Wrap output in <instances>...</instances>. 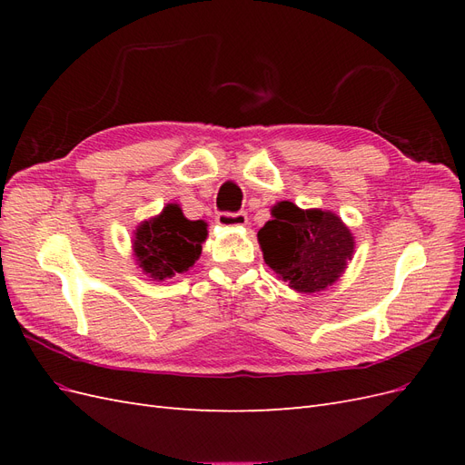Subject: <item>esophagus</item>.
Returning a JSON list of instances; mask_svg holds the SVG:
<instances>
[{"label": "esophagus", "mask_w": 465, "mask_h": 465, "mask_svg": "<svg viewBox=\"0 0 465 465\" xmlns=\"http://www.w3.org/2000/svg\"><path fill=\"white\" fill-rule=\"evenodd\" d=\"M215 221L221 224V227H242V224L248 223V215L244 211H236V213H231V211H221V213H217Z\"/></svg>", "instance_id": "34e87169"}]
</instances>
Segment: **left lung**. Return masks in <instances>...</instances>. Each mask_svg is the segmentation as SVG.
Masks as SVG:
<instances>
[{"label":"left lung","instance_id":"8db88e82","mask_svg":"<svg viewBox=\"0 0 465 465\" xmlns=\"http://www.w3.org/2000/svg\"><path fill=\"white\" fill-rule=\"evenodd\" d=\"M272 215L258 231L265 263L299 292L335 283L355 248L341 219L330 211L299 209L291 202L277 203Z\"/></svg>","mask_w":465,"mask_h":465}]
</instances>
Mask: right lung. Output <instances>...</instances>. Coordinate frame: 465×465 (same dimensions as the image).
<instances>
[{"instance_id":"1","label":"right lung","mask_w":465,"mask_h":465,"mask_svg":"<svg viewBox=\"0 0 465 465\" xmlns=\"http://www.w3.org/2000/svg\"><path fill=\"white\" fill-rule=\"evenodd\" d=\"M207 236L203 221H190L176 203H168L159 217L135 231L134 250L139 267L153 279L184 273L202 254Z\"/></svg>"}]
</instances>
